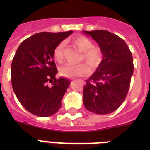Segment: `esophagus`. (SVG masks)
<instances>
[{
  "instance_id": "esophagus-1",
  "label": "esophagus",
  "mask_w": 150,
  "mask_h": 150,
  "mask_svg": "<svg viewBox=\"0 0 150 150\" xmlns=\"http://www.w3.org/2000/svg\"><path fill=\"white\" fill-rule=\"evenodd\" d=\"M82 83H84V81H82Z\"/></svg>"
}]
</instances>
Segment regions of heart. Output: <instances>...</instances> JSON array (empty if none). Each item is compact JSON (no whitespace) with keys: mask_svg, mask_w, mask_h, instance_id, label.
I'll return each instance as SVG.
<instances>
[{"mask_svg":"<svg viewBox=\"0 0 150 150\" xmlns=\"http://www.w3.org/2000/svg\"><path fill=\"white\" fill-rule=\"evenodd\" d=\"M73 43L82 52L81 60L89 64L91 68H96L101 61V53L98 48L93 47L92 41L85 36H79L73 40ZM64 43L61 42L57 46L54 51V58L58 63L64 60ZM84 63L79 64H66L60 69L61 76L65 78H76L86 75L89 71V67Z\"/></svg>","mask_w":150,"mask_h":150,"instance_id":"heart-1","label":"heart"}]
</instances>
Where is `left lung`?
I'll return each instance as SVG.
<instances>
[{"mask_svg":"<svg viewBox=\"0 0 150 150\" xmlns=\"http://www.w3.org/2000/svg\"><path fill=\"white\" fill-rule=\"evenodd\" d=\"M98 43L103 59L86 81L83 103L90 112L110 114L125 100L134 70L132 54L124 40L106 30L83 31Z\"/></svg>","mask_w":150,"mask_h":150,"instance_id":"1","label":"left lung"}]
</instances>
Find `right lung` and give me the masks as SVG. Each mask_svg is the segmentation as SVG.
Wrapping results in <instances>:
<instances>
[{"label":"right lung","instance_id":"right-lung-1","mask_svg":"<svg viewBox=\"0 0 150 150\" xmlns=\"http://www.w3.org/2000/svg\"><path fill=\"white\" fill-rule=\"evenodd\" d=\"M42 32L25 40L11 63V85L20 103L31 114L49 117L61 107V100L70 85L57 73L54 51L72 33Z\"/></svg>","mask_w":150,"mask_h":150}]
</instances>
